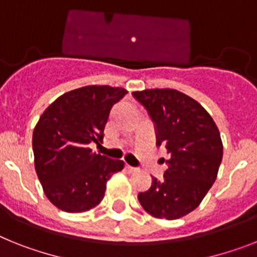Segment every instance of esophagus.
<instances>
[{
    "mask_svg": "<svg viewBox=\"0 0 257 257\" xmlns=\"http://www.w3.org/2000/svg\"><path fill=\"white\" fill-rule=\"evenodd\" d=\"M125 169H126V171L128 172H135L136 170V167H132V166H129V165H125Z\"/></svg>",
    "mask_w": 257,
    "mask_h": 257,
    "instance_id": "obj_1",
    "label": "esophagus"
}]
</instances>
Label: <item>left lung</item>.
Masks as SVG:
<instances>
[{
  "label": "left lung",
  "mask_w": 257,
  "mask_h": 257,
  "mask_svg": "<svg viewBox=\"0 0 257 257\" xmlns=\"http://www.w3.org/2000/svg\"><path fill=\"white\" fill-rule=\"evenodd\" d=\"M157 129V145L170 153L163 180L139 193L142 208L155 218L178 219L193 212L212 188L223 155L212 116L191 96L174 88L133 92Z\"/></svg>",
  "instance_id": "left-lung-1"
}]
</instances>
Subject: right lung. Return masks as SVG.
Returning <instances> with one entry per match:
<instances>
[{
	"label": "right lung",
	"mask_w": 257,
	"mask_h": 257,
	"mask_svg": "<svg viewBox=\"0 0 257 257\" xmlns=\"http://www.w3.org/2000/svg\"><path fill=\"white\" fill-rule=\"evenodd\" d=\"M122 87L85 86L62 94L48 105L32 133L34 163L49 201L68 213L96 206L105 185L124 162L96 154L91 142L103 140L112 105L126 94Z\"/></svg>",
	"instance_id": "1"
}]
</instances>
